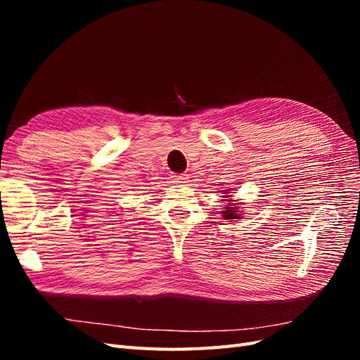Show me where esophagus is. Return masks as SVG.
<instances>
[{
    "instance_id": "1",
    "label": "esophagus",
    "mask_w": 360,
    "mask_h": 360,
    "mask_svg": "<svg viewBox=\"0 0 360 360\" xmlns=\"http://www.w3.org/2000/svg\"><path fill=\"white\" fill-rule=\"evenodd\" d=\"M172 177L176 183H186V180L189 179L188 174H177V176H172Z\"/></svg>"
}]
</instances>
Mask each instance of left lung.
<instances>
[{
	"instance_id": "8db88e82",
	"label": "left lung",
	"mask_w": 360,
	"mask_h": 360,
	"mask_svg": "<svg viewBox=\"0 0 360 360\" xmlns=\"http://www.w3.org/2000/svg\"><path fill=\"white\" fill-rule=\"evenodd\" d=\"M224 193H230V191H224ZM224 197H226V195H224ZM231 204H228V207H225V209H222V216L224 219H240V214H238V207H233L234 204V200H230Z\"/></svg>"
}]
</instances>
